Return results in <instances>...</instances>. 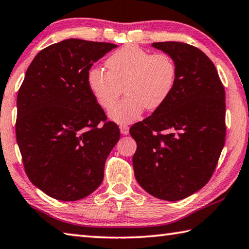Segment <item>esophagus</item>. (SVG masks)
Masks as SVG:
<instances>
[{"instance_id":"34e87169","label":"esophagus","mask_w":249,"mask_h":249,"mask_svg":"<svg viewBox=\"0 0 249 249\" xmlns=\"http://www.w3.org/2000/svg\"><path fill=\"white\" fill-rule=\"evenodd\" d=\"M120 130H121V133L123 134V135H127L129 133L128 126L125 125V124H121L120 125Z\"/></svg>"}]
</instances>
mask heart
I'll use <instances>...</instances> for the list:
<instances>
[{"mask_svg": "<svg viewBox=\"0 0 249 249\" xmlns=\"http://www.w3.org/2000/svg\"><path fill=\"white\" fill-rule=\"evenodd\" d=\"M106 66L107 71L91 67L86 80L98 105L105 109L115 102L124 86L128 94L109 110L110 119L121 124L137 120L144 107L156 110L163 105L173 91L178 75L169 54H151L133 44L113 52Z\"/></svg>", "mask_w": 249, "mask_h": 249, "instance_id": "heart-1", "label": "heart"}]
</instances>
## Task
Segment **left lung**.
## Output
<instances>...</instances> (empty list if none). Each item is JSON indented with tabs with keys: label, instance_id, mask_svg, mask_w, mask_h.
Instances as JSON below:
<instances>
[{
	"label": "left lung",
	"instance_id": "left-lung-1",
	"mask_svg": "<svg viewBox=\"0 0 249 249\" xmlns=\"http://www.w3.org/2000/svg\"><path fill=\"white\" fill-rule=\"evenodd\" d=\"M173 58L178 75L163 105L129 129L136 140L135 176L144 191L176 201L209 182L225 142V91L201 50L184 42H155Z\"/></svg>",
	"mask_w": 249,
	"mask_h": 249
}]
</instances>
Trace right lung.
Masks as SVG:
<instances>
[{
  "instance_id": "1",
  "label": "right lung",
  "mask_w": 249,
  "mask_h": 249,
  "mask_svg": "<svg viewBox=\"0 0 249 249\" xmlns=\"http://www.w3.org/2000/svg\"><path fill=\"white\" fill-rule=\"evenodd\" d=\"M116 47L80 39L51 44L35 56L18 90L16 139L25 172L57 200L96 191L120 139L86 80L93 63Z\"/></svg>"
}]
</instances>
